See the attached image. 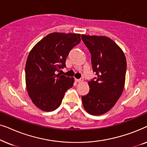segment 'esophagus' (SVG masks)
I'll list each match as a JSON object with an SVG mask.
<instances>
[{
    "mask_svg": "<svg viewBox=\"0 0 147 147\" xmlns=\"http://www.w3.org/2000/svg\"><path fill=\"white\" fill-rule=\"evenodd\" d=\"M75 80L77 82H82L83 81V79H82V78H80V79H75Z\"/></svg>",
    "mask_w": 147,
    "mask_h": 147,
    "instance_id": "esophagus-1",
    "label": "esophagus"
}]
</instances>
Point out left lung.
Returning <instances> with one entry per match:
<instances>
[{
	"mask_svg": "<svg viewBox=\"0 0 147 147\" xmlns=\"http://www.w3.org/2000/svg\"><path fill=\"white\" fill-rule=\"evenodd\" d=\"M91 53L96 78L88 82L90 91L82 97L84 108L92 115H101L115 105L123 92L126 59L119 46L109 37L82 35Z\"/></svg>",
	"mask_w": 147,
	"mask_h": 147,
	"instance_id": "obj_1",
	"label": "left lung"
}]
</instances>
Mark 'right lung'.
<instances>
[{
	"label": "right lung",
	"mask_w": 147,
	"mask_h": 147,
	"mask_svg": "<svg viewBox=\"0 0 147 147\" xmlns=\"http://www.w3.org/2000/svg\"><path fill=\"white\" fill-rule=\"evenodd\" d=\"M80 34L50 33L34 46L25 65L28 94L35 105L50 112L59 107L74 78L58 73L65 67L69 51L81 41Z\"/></svg>",
	"instance_id": "1"
}]
</instances>
